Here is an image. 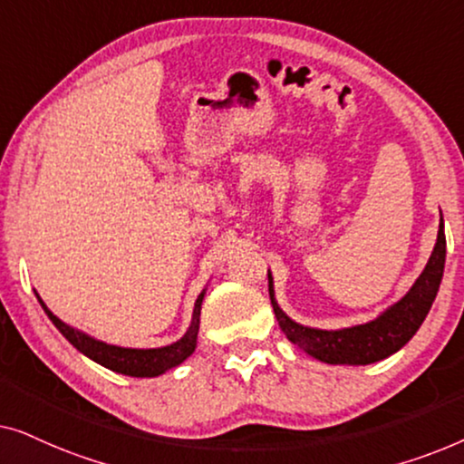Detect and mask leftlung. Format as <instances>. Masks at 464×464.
I'll return each instance as SVG.
<instances>
[{
	"instance_id": "8db88e82",
	"label": "left lung",
	"mask_w": 464,
	"mask_h": 464,
	"mask_svg": "<svg viewBox=\"0 0 464 464\" xmlns=\"http://www.w3.org/2000/svg\"><path fill=\"white\" fill-rule=\"evenodd\" d=\"M443 266H446V234H443V218L440 219V232L427 266L411 285L401 300L380 313L376 319L344 329H316L300 325L283 313L275 297V281L268 270L270 302L275 308L278 327L287 340L300 346L310 357L329 365H370L382 361L408 344L414 334L427 319L440 291Z\"/></svg>"
}]
</instances>
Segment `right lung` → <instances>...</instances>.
Returning a JSON list of instances; mask_svg holds the SVG:
<instances>
[{
	"label": "right lung",
	"mask_w": 464,
	"mask_h": 464,
	"mask_svg": "<svg viewBox=\"0 0 464 464\" xmlns=\"http://www.w3.org/2000/svg\"><path fill=\"white\" fill-rule=\"evenodd\" d=\"M207 289L200 291V295L194 302V313L192 323H189L188 332L181 335L179 340L173 342L169 346L160 348H124V346H113L107 342H101L92 335H88L80 329L67 325L65 321H61L59 316L50 313V308L44 304V300L37 295V302L42 304L44 313L48 314V319L54 323V327L65 335L69 344H73L82 354H86L88 359H92L94 363L107 367V370L124 373V376L132 378H156L160 373L173 370V367L181 365L189 354L196 351V342H198V327H200V306L205 300Z\"/></svg>",
	"instance_id": "add662e5"
}]
</instances>
